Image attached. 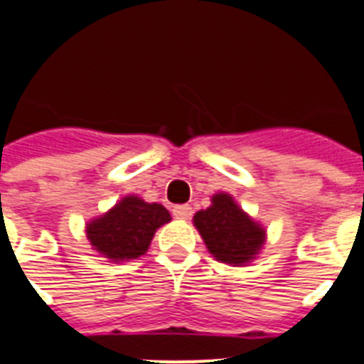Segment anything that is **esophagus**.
<instances>
[{
    "label": "esophagus",
    "instance_id": "1",
    "mask_svg": "<svg viewBox=\"0 0 364 364\" xmlns=\"http://www.w3.org/2000/svg\"><path fill=\"white\" fill-rule=\"evenodd\" d=\"M191 213H193V208L189 206V204H178V206L173 208V215L176 217V219H189L191 217Z\"/></svg>",
    "mask_w": 364,
    "mask_h": 364
}]
</instances>
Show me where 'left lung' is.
Here are the masks:
<instances>
[{
  "label": "left lung",
  "instance_id": "8db88e82",
  "mask_svg": "<svg viewBox=\"0 0 364 364\" xmlns=\"http://www.w3.org/2000/svg\"><path fill=\"white\" fill-rule=\"evenodd\" d=\"M193 225L217 262L250 263L265 243V228L250 219L228 193L212 197V206L195 213Z\"/></svg>",
  "mask_w": 364,
  "mask_h": 364
}]
</instances>
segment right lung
Segmentation results:
<instances>
[{"label": "right lung", "mask_w": 364, "mask_h": 364, "mask_svg": "<svg viewBox=\"0 0 364 364\" xmlns=\"http://www.w3.org/2000/svg\"><path fill=\"white\" fill-rule=\"evenodd\" d=\"M169 220V212L161 204H149L136 195H127L105 215L90 220L86 235L105 257L129 262L147 252L154 232Z\"/></svg>", "instance_id": "obj_1"}]
</instances>
